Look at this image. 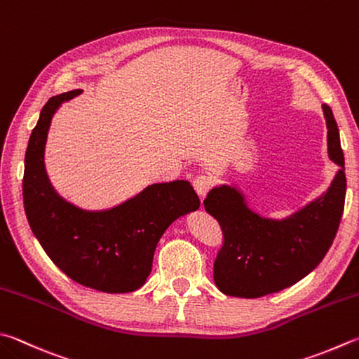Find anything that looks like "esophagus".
<instances>
[{"instance_id":"esophagus-1","label":"esophagus","mask_w":359,"mask_h":359,"mask_svg":"<svg viewBox=\"0 0 359 359\" xmlns=\"http://www.w3.org/2000/svg\"><path fill=\"white\" fill-rule=\"evenodd\" d=\"M192 184H194L195 192H197L198 197L203 200L208 195L209 189H211L212 181H211V178H209V177H205V175H200V177H197V178L194 180Z\"/></svg>"}]
</instances>
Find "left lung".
I'll list each match as a JSON object with an SVG mask.
<instances>
[{
	"instance_id": "1",
	"label": "left lung",
	"mask_w": 359,
	"mask_h": 359,
	"mask_svg": "<svg viewBox=\"0 0 359 359\" xmlns=\"http://www.w3.org/2000/svg\"><path fill=\"white\" fill-rule=\"evenodd\" d=\"M322 109L328 130V158L339 167L322 195L285 219L255 212L236 184L212 187L203 201L225 239L214 262V283L223 294L258 299L280 292L313 272L333 243L347 181L333 111L327 104Z\"/></svg>"
}]
</instances>
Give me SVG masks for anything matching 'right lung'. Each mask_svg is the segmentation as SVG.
<instances>
[{
    "label": "right lung",
    "instance_id": "obj_1",
    "mask_svg": "<svg viewBox=\"0 0 359 359\" xmlns=\"http://www.w3.org/2000/svg\"><path fill=\"white\" fill-rule=\"evenodd\" d=\"M79 93L53 97L40 112L25 156V212L45 253L73 281L107 294L133 292L145 285L165 229L197 211L200 200L182 180L150 184L101 211H87L60 197L45 168L46 137L54 114Z\"/></svg>",
    "mask_w": 359,
    "mask_h": 359
}]
</instances>
